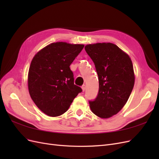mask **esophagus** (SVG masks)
Segmentation results:
<instances>
[{"instance_id":"esophagus-1","label":"esophagus","mask_w":159,"mask_h":159,"mask_svg":"<svg viewBox=\"0 0 159 159\" xmlns=\"http://www.w3.org/2000/svg\"><path fill=\"white\" fill-rule=\"evenodd\" d=\"M81 88H82L83 91H84L85 90V85H83L82 86H81Z\"/></svg>"}]
</instances>
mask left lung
Segmentation results:
<instances>
[{
    "label": "left lung",
    "instance_id": "8db88e82",
    "mask_svg": "<svg viewBox=\"0 0 159 159\" xmlns=\"http://www.w3.org/2000/svg\"><path fill=\"white\" fill-rule=\"evenodd\" d=\"M85 50L93 61L99 79L97 97L89 101L91 111L106 119L121 110L129 98L134 83L129 56L112 43L88 44Z\"/></svg>",
    "mask_w": 159,
    "mask_h": 159
}]
</instances>
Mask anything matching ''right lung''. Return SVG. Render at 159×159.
Wrapping results in <instances>:
<instances>
[{
    "label": "right lung",
    "mask_w": 159,
    "mask_h": 159,
    "mask_svg": "<svg viewBox=\"0 0 159 159\" xmlns=\"http://www.w3.org/2000/svg\"><path fill=\"white\" fill-rule=\"evenodd\" d=\"M83 44L52 43L33 57L28 71V90L33 102L50 117L64 114L82 89L74 84L70 66Z\"/></svg>",
    "instance_id": "right-lung-1"
}]
</instances>
